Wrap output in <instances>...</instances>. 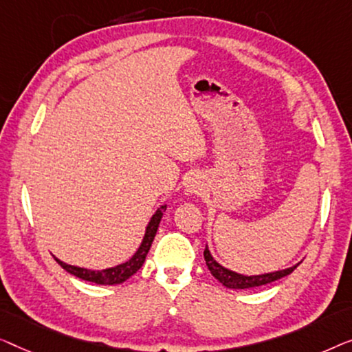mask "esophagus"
Here are the masks:
<instances>
[{
    "label": "esophagus",
    "instance_id": "obj_1",
    "mask_svg": "<svg viewBox=\"0 0 352 352\" xmlns=\"http://www.w3.org/2000/svg\"><path fill=\"white\" fill-rule=\"evenodd\" d=\"M188 190H190V192H197V191H196V188H195V185H190V186H188Z\"/></svg>",
    "mask_w": 352,
    "mask_h": 352
}]
</instances>
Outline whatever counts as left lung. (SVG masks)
<instances>
[{
  "label": "left lung",
  "instance_id": "left-lung-1",
  "mask_svg": "<svg viewBox=\"0 0 352 352\" xmlns=\"http://www.w3.org/2000/svg\"><path fill=\"white\" fill-rule=\"evenodd\" d=\"M204 258H206L207 268H209L212 276H214L217 280H220L225 287H228V289H250V287L266 285V284H270V282L282 279V277L294 273V270L300 265L298 263L295 266H290V268L274 271V273H266V274H258V276H244V274L234 273V271L221 266L219 261H215L214 256L210 255V250L207 249V245L204 250Z\"/></svg>",
  "mask_w": 352,
  "mask_h": 352
}]
</instances>
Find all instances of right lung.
Returning <instances> with one entry per match:
<instances>
[{
  "mask_svg": "<svg viewBox=\"0 0 352 352\" xmlns=\"http://www.w3.org/2000/svg\"><path fill=\"white\" fill-rule=\"evenodd\" d=\"M167 209V206H161L160 209L155 212V215L151 217L150 223L146 226L145 236H143V241L140 247H138L135 254H133L131 258L124 263L113 266V268H107L102 271H94V270H86V268H79V266H73V265H67L60 261L58 258H56V261L58 265L62 266L67 273H70L73 276L79 277L82 280H89L94 282V284H100V285H115V284H122V282L127 280L129 277L133 276L137 273L138 270L142 268V265L145 263V258L148 255V250L153 244V239H155L157 226H160V221L162 219V214H164Z\"/></svg>",
  "mask_w": 352,
  "mask_h": 352,
  "instance_id": "obj_1",
  "label": "right lung"
}]
</instances>
